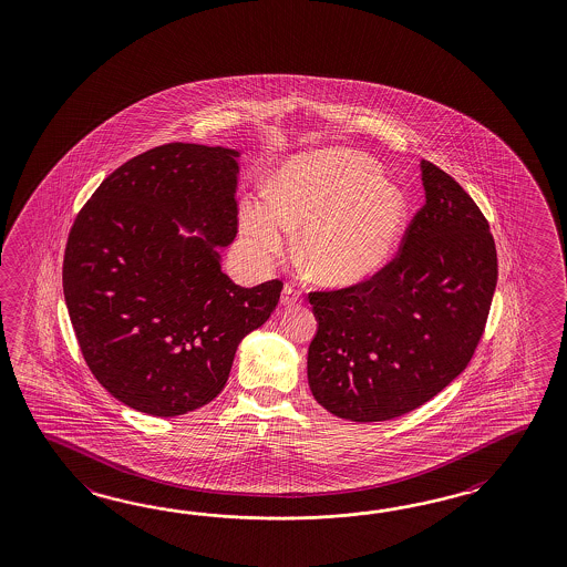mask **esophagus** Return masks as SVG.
<instances>
[{
	"label": "esophagus",
	"instance_id": "esophagus-1",
	"mask_svg": "<svg viewBox=\"0 0 567 567\" xmlns=\"http://www.w3.org/2000/svg\"><path fill=\"white\" fill-rule=\"evenodd\" d=\"M300 298H302V293L300 290L293 286V284H286L284 286V291H281V303H286V306H291V303L300 302Z\"/></svg>",
	"mask_w": 567,
	"mask_h": 567
}]
</instances>
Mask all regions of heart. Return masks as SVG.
Returning a JSON list of instances; mask_svg holds the SVG:
<instances>
[{
  "instance_id": "heart-1",
  "label": "heart",
  "mask_w": 567,
  "mask_h": 567,
  "mask_svg": "<svg viewBox=\"0 0 567 567\" xmlns=\"http://www.w3.org/2000/svg\"><path fill=\"white\" fill-rule=\"evenodd\" d=\"M406 220L395 185L361 157L317 155L286 165L274 198L250 199L240 225L252 250L269 259L303 228L300 257L327 286H355L390 261Z\"/></svg>"
}]
</instances>
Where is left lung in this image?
Listing matches in <instances>:
<instances>
[{
    "instance_id": "left-lung-1",
    "label": "left lung",
    "mask_w": 567,
    "mask_h": 567,
    "mask_svg": "<svg viewBox=\"0 0 567 567\" xmlns=\"http://www.w3.org/2000/svg\"><path fill=\"white\" fill-rule=\"evenodd\" d=\"M392 261L341 290L310 291L308 383L339 419L390 421L460 375L486 329L498 257L486 216L435 163Z\"/></svg>"
}]
</instances>
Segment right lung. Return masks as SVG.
Masks as SVG:
<instances>
[{
	"mask_svg": "<svg viewBox=\"0 0 567 567\" xmlns=\"http://www.w3.org/2000/svg\"><path fill=\"white\" fill-rule=\"evenodd\" d=\"M238 153L169 143L126 161L66 238L63 291L95 380L131 409L179 416L223 392L238 342L279 302L281 279L240 288L220 250L238 233ZM199 229L184 238L178 226Z\"/></svg>",
	"mask_w": 567,
	"mask_h": 567,
	"instance_id": "1",
	"label": "right lung"
}]
</instances>
